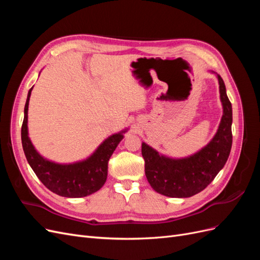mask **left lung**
Returning <instances> with one entry per match:
<instances>
[{
	"label": "left lung",
	"mask_w": 260,
	"mask_h": 260,
	"mask_svg": "<svg viewBox=\"0 0 260 260\" xmlns=\"http://www.w3.org/2000/svg\"><path fill=\"white\" fill-rule=\"evenodd\" d=\"M216 77L222 117L216 135L207 145L190 156L172 158L142 142L145 176L157 193L168 198H191L203 191L225 165L232 146V105L228 99L222 78L218 74Z\"/></svg>",
	"instance_id": "1"
}]
</instances>
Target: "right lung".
I'll use <instances>...</instances> for the list:
<instances>
[{
    "label": "right lung",
    "mask_w": 260,
    "mask_h": 260,
    "mask_svg": "<svg viewBox=\"0 0 260 260\" xmlns=\"http://www.w3.org/2000/svg\"><path fill=\"white\" fill-rule=\"evenodd\" d=\"M32 89L34 86L28 92L21 127L22 148L30 167L50 191L59 196L76 199L95 193L106 182L108 160L128 128L105 139L95 151L83 160L59 164L46 159L37 151L28 133V106Z\"/></svg>",
    "instance_id": "1"
}]
</instances>
